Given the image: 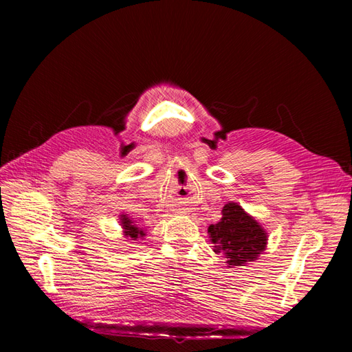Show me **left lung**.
<instances>
[{
	"mask_svg": "<svg viewBox=\"0 0 352 352\" xmlns=\"http://www.w3.org/2000/svg\"><path fill=\"white\" fill-rule=\"evenodd\" d=\"M208 237L216 254H223L228 267L245 266L266 250L267 233L237 203L222 208V218L208 227Z\"/></svg>",
	"mask_w": 352,
	"mask_h": 352,
	"instance_id": "1",
	"label": "left lung"
}]
</instances>
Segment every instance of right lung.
I'll return each mask as SVG.
<instances>
[{
	"instance_id": "1",
	"label": "right lung",
	"mask_w": 352,
	"mask_h": 352,
	"mask_svg": "<svg viewBox=\"0 0 352 352\" xmlns=\"http://www.w3.org/2000/svg\"><path fill=\"white\" fill-rule=\"evenodd\" d=\"M119 221H121V226L124 228V236L129 237L130 241H138V239L145 237V231L139 228L138 223H134V221L126 214H121Z\"/></svg>"
}]
</instances>
